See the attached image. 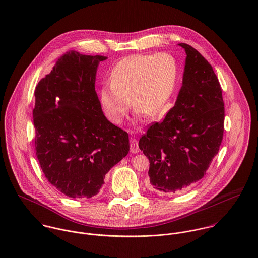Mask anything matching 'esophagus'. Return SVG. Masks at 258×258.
I'll list each match as a JSON object with an SVG mask.
<instances>
[{"label":"esophagus","instance_id":"1","mask_svg":"<svg viewBox=\"0 0 258 258\" xmlns=\"http://www.w3.org/2000/svg\"><path fill=\"white\" fill-rule=\"evenodd\" d=\"M130 151L131 153H138L139 152V146H138V141L135 138L130 139Z\"/></svg>","mask_w":258,"mask_h":258}]
</instances>
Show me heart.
<instances>
[{"label": "heart", "mask_w": 258, "mask_h": 258, "mask_svg": "<svg viewBox=\"0 0 258 258\" xmlns=\"http://www.w3.org/2000/svg\"><path fill=\"white\" fill-rule=\"evenodd\" d=\"M178 77V63L169 53L126 56L113 69L111 84H105L101 88L100 103L114 123L124 120L131 101L138 118L150 113L157 114L169 102Z\"/></svg>", "instance_id": "heart-1"}]
</instances>
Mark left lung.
Listing matches in <instances>:
<instances>
[{"instance_id": "8db88e82", "label": "left lung", "mask_w": 258, "mask_h": 258, "mask_svg": "<svg viewBox=\"0 0 258 258\" xmlns=\"http://www.w3.org/2000/svg\"><path fill=\"white\" fill-rule=\"evenodd\" d=\"M179 45L186 57L175 106L139 140L150 162V184L163 195L175 194L203 179L223 136L224 103L219 79L197 49L186 43Z\"/></svg>"}]
</instances>
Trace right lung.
I'll return each instance as SVG.
<instances>
[{
	"mask_svg": "<svg viewBox=\"0 0 258 258\" xmlns=\"http://www.w3.org/2000/svg\"><path fill=\"white\" fill-rule=\"evenodd\" d=\"M106 58L68 51L35 90L37 160L47 181L73 199L97 195L129 152L127 132L107 120L95 91L98 64Z\"/></svg>",
	"mask_w": 258,
	"mask_h": 258,
	"instance_id": "add662e5",
	"label": "right lung"
}]
</instances>
